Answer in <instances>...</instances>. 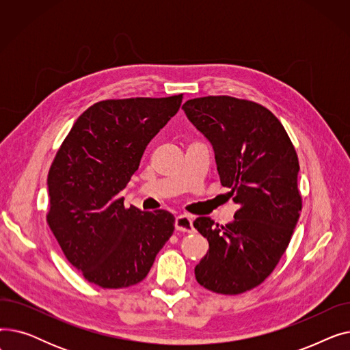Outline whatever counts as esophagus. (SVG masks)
Here are the masks:
<instances>
[{
    "label": "esophagus",
    "mask_w": 350,
    "mask_h": 350,
    "mask_svg": "<svg viewBox=\"0 0 350 350\" xmlns=\"http://www.w3.org/2000/svg\"><path fill=\"white\" fill-rule=\"evenodd\" d=\"M176 230L180 232H193V218L190 215H180L176 218Z\"/></svg>",
    "instance_id": "1"
}]
</instances>
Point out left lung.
Returning <instances> with one entry per match:
<instances>
[{
    "mask_svg": "<svg viewBox=\"0 0 350 350\" xmlns=\"http://www.w3.org/2000/svg\"><path fill=\"white\" fill-rule=\"evenodd\" d=\"M213 144L217 170L238 210L226 226L198 217L194 228L208 251L194 268L197 282L223 295L261 285L286 251L302 210L299 161L285 127L262 105L204 96L183 105Z\"/></svg>",
    "mask_w": 350,
    "mask_h": 350,
    "instance_id": "obj_1",
    "label": "left lung"
}]
</instances>
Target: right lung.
<instances>
[{
	"label": "right lung",
	"instance_id": "obj_1",
	"mask_svg": "<svg viewBox=\"0 0 350 350\" xmlns=\"http://www.w3.org/2000/svg\"><path fill=\"white\" fill-rule=\"evenodd\" d=\"M181 100L183 94L98 102L57 152L48 173L46 223L86 281L107 289L139 284L172 237L173 214L127 208L119 193Z\"/></svg>",
	"mask_w": 350,
	"mask_h": 350
}]
</instances>
